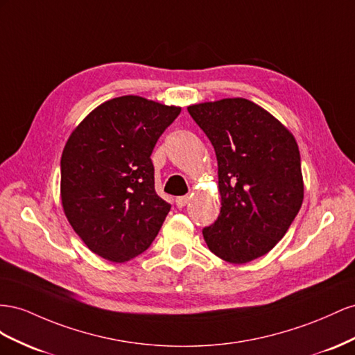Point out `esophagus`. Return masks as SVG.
Segmentation results:
<instances>
[{
	"label": "esophagus",
	"mask_w": 355,
	"mask_h": 355,
	"mask_svg": "<svg viewBox=\"0 0 355 355\" xmlns=\"http://www.w3.org/2000/svg\"><path fill=\"white\" fill-rule=\"evenodd\" d=\"M190 200V198L189 196H180V198H177L175 199V204H177V207L178 208H183V207H186L187 205V202Z\"/></svg>",
	"instance_id": "obj_1"
}]
</instances>
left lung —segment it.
<instances>
[{
	"instance_id": "8db88e82",
	"label": "left lung",
	"mask_w": 355,
	"mask_h": 355,
	"mask_svg": "<svg viewBox=\"0 0 355 355\" xmlns=\"http://www.w3.org/2000/svg\"><path fill=\"white\" fill-rule=\"evenodd\" d=\"M209 138L218 165L220 216L202 230L208 248L244 265L286 235L303 202L295 137L265 108L244 98L187 107Z\"/></svg>"
}]
</instances>
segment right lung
Wrapping results in <instances>:
<instances>
[{
  "label": "right lung",
  "instance_id": "right-lung-1",
  "mask_svg": "<svg viewBox=\"0 0 355 355\" xmlns=\"http://www.w3.org/2000/svg\"><path fill=\"white\" fill-rule=\"evenodd\" d=\"M181 108L126 95L105 101L69 135L60 199L90 251L114 263L144 252L171 209L155 190L151 153Z\"/></svg>",
  "mask_w": 355,
  "mask_h": 355
}]
</instances>
